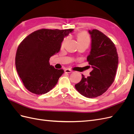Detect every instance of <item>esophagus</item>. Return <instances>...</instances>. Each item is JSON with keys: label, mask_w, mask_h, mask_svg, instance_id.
<instances>
[{"label": "esophagus", "mask_w": 134, "mask_h": 134, "mask_svg": "<svg viewBox=\"0 0 134 134\" xmlns=\"http://www.w3.org/2000/svg\"><path fill=\"white\" fill-rule=\"evenodd\" d=\"M64 71L65 72H67V73H70V72H72V71H71L70 69H67L65 70Z\"/></svg>", "instance_id": "obj_1"}]
</instances>
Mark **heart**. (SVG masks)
<instances>
[{"label": "heart", "mask_w": 134, "mask_h": 134, "mask_svg": "<svg viewBox=\"0 0 134 134\" xmlns=\"http://www.w3.org/2000/svg\"><path fill=\"white\" fill-rule=\"evenodd\" d=\"M77 37V41L79 43V45H82V44H86L88 46L90 43L91 39L90 37V36L88 35L87 33L86 32H80L76 36ZM68 40V38H65L62 43V47H63L64 44H65L66 41Z\"/></svg>", "instance_id": "obj_1"}]
</instances>
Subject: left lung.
<instances>
[{"label": "left lung", "instance_id": "8db88e82", "mask_svg": "<svg viewBox=\"0 0 134 134\" xmlns=\"http://www.w3.org/2000/svg\"><path fill=\"white\" fill-rule=\"evenodd\" d=\"M88 32L92 40L87 61L93 70L87 78L82 74V80L75 87L87 98H96L103 94L114 82L119 57L115 44L107 36L97 30Z\"/></svg>", "mask_w": 134, "mask_h": 134}]
</instances>
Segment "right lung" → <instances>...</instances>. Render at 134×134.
I'll use <instances>...</instances> for the list:
<instances>
[{
  "label": "right lung",
  "mask_w": 134,
  "mask_h": 134,
  "mask_svg": "<svg viewBox=\"0 0 134 134\" xmlns=\"http://www.w3.org/2000/svg\"><path fill=\"white\" fill-rule=\"evenodd\" d=\"M73 29H41L23 40L15 55L16 70L27 90L36 94H45L58 83L64 72L49 63L59 52L64 38Z\"/></svg>",
  "instance_id": "add662e5"
}]
</instances>
